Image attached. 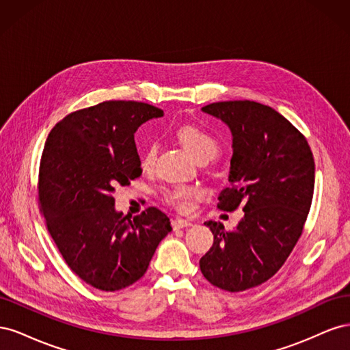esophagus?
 I'll use <instances>...</instances> for the list:
<instances>
[{
    "instance_id": "34e87169",
    "label": "esophagus",
    "mask_w": 350,
    "mask_h": 350,
    "mask_svg": "<svg viewBox=\"0 0 350 350\" xmlns=\"http://www.w3.org/2000/svg\"><path fill=\"white\" fill-rule=\"evenodd\" d=\"M193 224L189 220H185V219H175V220H172V226H174V229L176 230V229H184V228H188V226H191Z\"/></svg>"
}]
</instances>
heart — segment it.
Listing matches in <instances>:
<instances>
[{
  "label": "heart",
  "instance_id": "heart-1",
  "mask_svg": "<svg viewBox=\"0 0 350 350\" xmlns=\"http://www.w3.org/2000/svg\"><path fill=\"white\" fill-rule=\"evenodd\" d=\"M176 139L184 146V149L191 154V157L196 159V161L204 159V161L208 162L210 159H213L220 150L219 142L215 139V137L210 133H207L204 129H201V126L194 124H187V125L179 126L176 130ZM156 153H157L156 143L147 144V147L142 153V166L149 169L154 163ZM194 196H196V189L188 185L171 187L165 189L162 194L165 203L183 211L188 210L189 201H191Z\"/></svg>",
  "mask_w": 350,
  "mask_h": 350
}]
</instances>
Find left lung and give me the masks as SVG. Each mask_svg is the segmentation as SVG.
<instances>
[{
    "instance_id": "1",
    "label": "left lung",
    "mask_w": 350,
    "mask_h": 350,
    "mask_svg": "<svg viewBox=\"0 0 350 350\" xmlns=\"http://www.w3.org/2000/svg\"><path fill=\"white\" fill-rule=\"evenodd\" d=\"M201 111L232 133L230 185L217 207H242L243 217L234 230L206 221L215 239L200 270L216 288L242 292L273 278L298 242L314 194V157L305 137L266 105L229 100Z\"/></svg>"
}]
</instances>
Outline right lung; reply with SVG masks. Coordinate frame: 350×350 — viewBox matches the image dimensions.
Segmentation results:
<instances>
[{"instance_id":"add662e5","label":"right lung","mask_w":350,"mask_h":350,"mask_svg":"<svg viewBox=\"0 0 350 350\" xmlns=\"http://www.w3.org/2000/svg\"><path fill=\"white\" fill-rule=\"evenodd\" d=\"M163 116L152 105L108 100L67 115L49 133L39 166V204L62 258L99 291L135 283L169 232L156 207L124 216L115 210L118 185L142 175L134 133Z\"/></svg>"}]
</instances>
